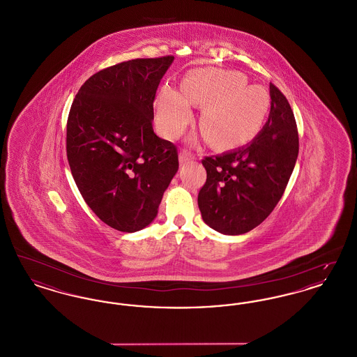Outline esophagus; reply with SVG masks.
Wrapping results in <instances>:
<instances>
[{"label": "esophagus", "instance_id": "34e87169", "mask_svg": "<svg viewBox=\"0 0 357 357\" xmlns=\"http://www.w3.org/2000/svg\"><path fill=\"white\" fill-rule=\"evenodd\" d=\"M194 159V155H191L190 153H187V151H181L179 153V163L181 165H185L187 162H190V160H192Z\"/></svg>", "mask_w": 357, "mask_h": 357}]
</instances>
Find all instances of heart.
<instances>
[{
  "label": "heart",
  "mask_w": 357,
  "mask_h": 357,
  "mask_svg": "<svg viewBox=\"0 0 357 357\" xmlns=\"http://www.w3.org/2000/svg\"><path fill=\"white\" fill-rule=\"evenodd\" d=\"M191 105L206 107L199 119L204 137L217 147H233L255 134L265 118L269 96L262 86L246 85L233 70L199 69L190 73L182 93L169 85L160 89L156 120L170 139L182 134L192 118Z\"/></svg>",
  "instance_id": "heart-1"
}]
</instances>
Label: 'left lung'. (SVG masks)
Segmentation results:
<instances>
[{
  "mask_svg": "<svg viewBox=\"0 0 357 357\" xmlns=\"http://www.w3.org/2000/svg\"><path fill=\"white\" fill-rule=\"evenodd\" d=\"M271 112L255 139L202 160L207 179L198 194L204 223L239 236L265 221L281 199L298 155V132L282 92L271 83Z\"/></svg>",
  "mask_w": 357,
  "mask_h": 357,
  "instance_id": "left-lung-1",
  "label": "left lung"
}]
</instances>
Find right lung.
<instances>
[{
	"mask_svg": "<svg viewBox=\"0 0 357 357\" xmlns=\"http://www.w3.org/2000/svg\"><path fill=\"white\" fill-rule=\"evenodd\" d=\"M174 56L136 59L91 76L72 102L67 156L85 204L135 233L158 215L178 171L176 147L153 132V100Z\"/></svg>",
	"mask_w": 357,
	"mask_h": 357,
	"instance_id": "right-lung-1",
	"label": "right lung"
}]
</instances>
